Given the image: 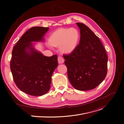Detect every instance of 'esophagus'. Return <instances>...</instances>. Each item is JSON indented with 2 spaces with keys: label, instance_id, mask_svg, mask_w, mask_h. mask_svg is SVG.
Returning a JSON list of instances; mask_svg holds the SVG:
<instances>
[{
  "label": "esophagus",
  "instance_id": "1",
  "mask_svg": "<svg viewBox=\"0 0 124 124\" xmlns=\"http://www.w3.org/2000/svg\"><path fill=\"white\" fill-rule=\"evenodd\" d=\"M58 61L59 64H62L64 62V59L61 56H59L58 57Z\"/></svg>",
  "mask_w": 124,
  "mask_h": 124
}]
</instances>
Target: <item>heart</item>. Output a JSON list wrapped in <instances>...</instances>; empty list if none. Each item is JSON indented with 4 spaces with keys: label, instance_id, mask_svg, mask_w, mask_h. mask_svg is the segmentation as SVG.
I'll list each match as a JSON object with an SVG mask.
<instances>
[{
    "label": "heart",
    "instance_id": "1",
    "mask_svg": "<svg viewBox=\"0 0 124 124\" xmlns=\"http://www.w3.org/2000/svg\"><path fill=\"white\" fill-rule=\"evenodd\" d=\"M79 39V33L74 28H60L53 32L49 38L47 46L58 47L60 51L66 54H70L76 49Z\"/></svg>",
    "mask_w": 124,
    "mask_h": 124
}]
</instances>
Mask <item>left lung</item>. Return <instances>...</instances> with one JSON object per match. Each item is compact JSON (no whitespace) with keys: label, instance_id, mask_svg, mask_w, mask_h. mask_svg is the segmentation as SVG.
<instances>
[{"label":"left lung","instance_id":"1","mask_svg":"<svg viewBox=\"0 0 124 124\" xmlns=\"http://www.w3.org/2000/svg\"><path fill=\"white\" fill-rule=\"evenodd\" d=\"M80 41L69 55H64L72 85L80 91H89L103 82L107 72L108 57L99 38L88 27L81 23Z\"/></svg>","mask_w":124,"mask_h":124}]
</instances>
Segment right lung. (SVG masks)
Segmentation results:
<instances>
[{
    "label": "right lung",
    "instance_id": "obj_1",
    "mask_svg": "<svg viewBox=\"0 0 124 124\" xmlns=\"http://www.w3.org/2000/svg\"><path fill=\"white\" fill-rule=\"evenodd\" d=\"M49 28L34 27L23 35L13 47L10 69L17 87L32 96H41L50 89L52 74L58 66L57 55L44 56L34 47L43 42Z\"/></svg>",
    "mask_w": 124,
    "mask_h": 124
}]
</instances>
